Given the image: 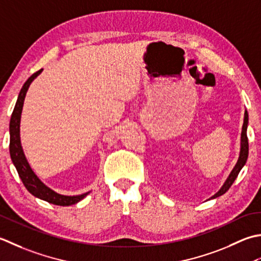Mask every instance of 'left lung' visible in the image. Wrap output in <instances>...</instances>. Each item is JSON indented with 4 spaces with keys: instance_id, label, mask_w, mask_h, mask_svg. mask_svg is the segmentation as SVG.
<instances>
[{
    "instance_id": "8db88e82",
    "label": "left lung",
    "mask_w": 261,
    "mask_h": 261,
    "mask_svg": "<svg viewBox=\"0 0 261 261\" xmlns=\"http://www.w3.org/2000/svg\"><path fill=\"white\" fill-rule=\"evenodd\" d=\"M247 127H248V113L246 111L244 113V121H243V126H242V133H241V151H240V156H239V160L236 164V167L233 168L232 172L228 175V178L226 179V181L223 185V187L217 191V193L213 196L212 198H216L219 196H222L223 194H225L226 191L230 189L231 186L234 182V180L237 179L239 172L241 171V169L243 168L244 164L247 162L248 159V154H249V143H248V136H247Z\"/></svg>"
}]
</instances>
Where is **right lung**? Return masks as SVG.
<instances>
[{
	"label": "right lung",
	"instance_id": "right-lung-1",
	"mask_svg": "<svg viewBox=\"0 0 261 261\" xmlns=\"http://www.w3.org/2000/svg\"><path fill=\"white\" fill-rule=\"evenodd\" d=\"M41 71L42 70H39L34 73L33 75L27 80L23 87L20 90L18 100L17 102H15L13 113L11 115V120H10V155H11L12 162L15 169H17L21 181L23 182L24 187L28 189L30 194H33L35 197L48 201L50 204L58 206H70L79 203V201L82 200L89 193L79 196H64L55 193L54 190L47 187L46 185L40 181L39 178L34 173L33 170H31L29 163L24 156L20 143V117L21 111H22L23 100L30 83L33 82V80L38 75V74H40Z\"/></svg>",
	"mask_w": 261,
	"mask_h": 261
}]
</instances>
